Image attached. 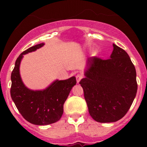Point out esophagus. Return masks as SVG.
I'll return each instance as SVG.
<instances>
[{
	"label": "esophagus",
	"mask_w": 147,
	"mask_h": 147,
	"mask_svg": "<svg viewBox=\"0 0 147 147\" xmlns=\"http://www.w3.org/2000/svg\"><path fill=\"white\" fill-rule=\"evenodd\" d=\"M83 78V75H82V74H78V75H76V80H77V82H78V83L80 82V81Z\"/></svg>",
	"instance_id": "esophagus-1"
}]
</instances>
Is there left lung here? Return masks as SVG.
<instances>
[{"label": "left lung", "instance_id": "8db88e82", "mask_svg": "<svg viewBox=\"0 0 147 147\" xmlns=\"http://www.w3.org/2000/svg\"><path fill=\"white\" fill-rule=\"evenodd\" d=\"M110 58L89 57L80 82L89 112L95 121L114 122L129 109L137 91L136 69L127 52L113 44Z\"/></svg>", "mask_w": 147, "mask_h": 147}]
</instances>
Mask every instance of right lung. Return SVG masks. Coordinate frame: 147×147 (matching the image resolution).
I'll use <instances>...</instances> for the list:
<instances>
[{
    "mask_svg": "<svg viewBox=\"0 0 147 147\" xmlns=\"http://www.w3.org/2000/svg\"><path fill=\"white\" fill-rule=\"evenodd\" d=\"M43 45L38 44L23 52L16 60L11 73L12 100L23 118L36 125L53 124L61 118L65 100L77 83L76 78L72 77L66 80L55 81L43 91H32L24 85L19 72L23 55L35 51Z\"/></svg>",
    "mask_w": 147,
    "mask_h": 147,
    "instance_id": "add662e5",
    "label": "right lung"
}]
</instances>
